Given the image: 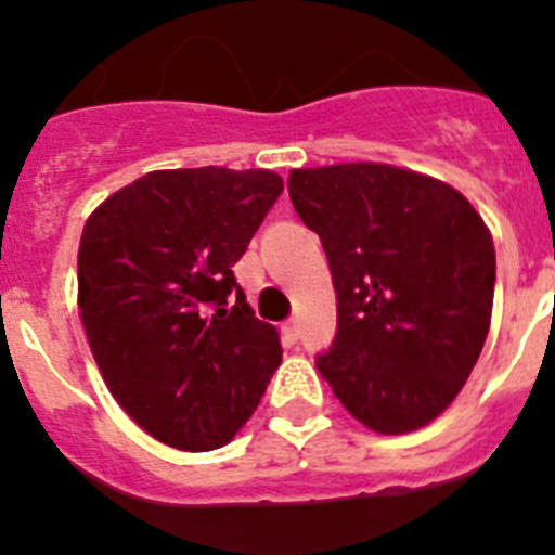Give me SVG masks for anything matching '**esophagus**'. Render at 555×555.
<instances>
[{
    "label": "esophagus",
    "mask_w": 555,
    "mask_h": 555,
    "mask_svg": "<svg viewBox=\"0 0 555 555\" xmlns=\"http://www.w3.org/2000/svg\"><path fill=\"white\" fill-rule=\"evenodd\" d=\"M298 334H301V328H298L296 318H289V321L282 323V337L287 339V343H296Z\"/></svg>",
    "instance_id": "obj_1"
}]
</instances>
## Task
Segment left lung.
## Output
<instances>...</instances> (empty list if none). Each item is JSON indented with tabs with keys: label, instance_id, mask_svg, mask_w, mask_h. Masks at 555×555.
Returning a JSON list of instances; mask_svg holds the SVG:
<instances>
[{
	"label": "left lung",
	"instance_id": "1",
	"mask_svg": "<svg viewBox=\"0 0 555 555\" xmlns=\"http://www.w3.org/2000/svg\"><path fill=\"white\" fill-rule=\"evenodd\" d=\"M287 191L337 293L332 348L314 357L321 376L373 431L431 423L489 332L495 246L481 216L451 184L382 163L301 168Z\"/></svg>",
	"mask_w": 555,
	"mask_h": 555
}]
</instances>
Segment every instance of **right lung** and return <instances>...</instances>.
<instances>
[{
	"label": "right lung",
	"instance_id": "add662e5",
	"mask_svg": "<svg viewBox=\"0 0 555 555\" xmlns=\"http://www.w3.org/2000/svg\"><path fill=\"white\" fill-rule=\"evenodd\" d=\"M284 182L273 171H152L79 241V318L109 392L179 451L227 446L266 396L282 343L234 279Z\"/></svg>",
	"mask_w": 555,
	"mask_h": 555
}]
</instances>
